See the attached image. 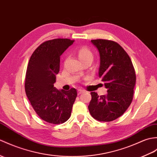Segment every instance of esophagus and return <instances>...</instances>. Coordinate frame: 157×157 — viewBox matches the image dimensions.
I'll return each mask as SVG.
<instances>
[{
    "label": "esophagus",
    "mask_w": 157,
    "mask_h": 157,
    "mask_svg": "<svg viewBox=\"0 0 157 157\" xmlns=\"http://www.w3.org/2000/svg\"><path fill=\"white\" fill-rule=\"evenodd\" d=\"M83 92H84V90H83L79 89V90H78V94H81L83 93Z\"/></svg>",
    "instance_id": "obj_1"
}]
</instances>
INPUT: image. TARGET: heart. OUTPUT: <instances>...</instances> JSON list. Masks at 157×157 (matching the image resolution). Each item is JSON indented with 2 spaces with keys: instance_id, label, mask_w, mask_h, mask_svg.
I'll use <instances>...</instances> for the list:
<instances>
[{
  "instance_id": "b5f03b06",
  "label": "heart",
  "mask_w": 157,
  "mask_h": 157,
  "mask_svg": "<svg viewBox=\"0 0 157 157\" xmlns=\"http://www.w3.org/2000/svg\"><path fill=\"white\" fill-rule=\"evenodd\" d=\"M78 57L80 61L86 60V59H90L93 60L94 59V54L92 51L87 47L83 46L81 47L78 52Z\"/></svg>"
}]
</instances>
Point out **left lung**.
I'll list each match as a JSON object with an SVG mask.
<instances>
[{"label": "left lung", "mask_w": 157, "mask_h": 157, "mask_svg": "<svg viewBox=\"0 0 157 157\" xmlns=\"http://www.w3.org/2000/svg\"><path fill=\"white\" fill-rule=\"evenodd\" d=\"M100 53L99 77L107 89L106 95L91 92L90 114L100 122H111L130 106L134 95L136 74L129 56L118 43L106 39L91 41Z\"/></svg>", "instance_id": "obj_1"}]
</instances>
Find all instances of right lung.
<instances>
[{
	"instance_id": "right-lung-1",
	"label": "right lung",
	"mask_w": 157,
	"mask_h": 157,
	"mask_svg": "<svg viewBox=\"0 0 157 157\" xmlns=\"http://www.w3.org/2000/svg\"><path fill=\"white\" fill-rule=\"evenodd\" d=\"M69 39H55L40 45L29 59L25 88L34 110L42 120L53 124L70 118L77 90H58L54 87L59 71L60 56L74 43Z\"/></svg>"
}]
</instances>
